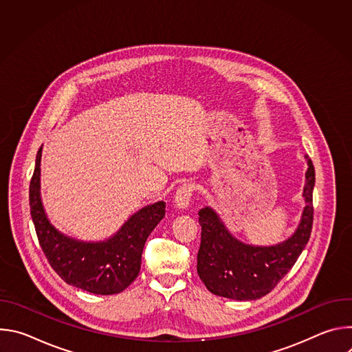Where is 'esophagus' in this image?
<instances>
[{
	"mask_svg": "<svg viewBox=\"0 0 352 352\" xmlns=\"http://www.w3.org/2000/svg\"><path fill=\"white\" fill-rule=\"evenodd\" d=\"M192 192H193V186L190 184H184L177 189L174 196V205L178 210H185L189 206Z\"/></svg>",
	"mask_w": 352,
	"mask_h": 352,
	"instance_id": "obj_1",
	"label": "esophagus"
}]
</instances>
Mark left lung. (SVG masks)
<instances>
[{
	"mask_svg": "<svg viewBox=\"0 0 352 352\" xmlns=\"http://www.w3.org/2000/svg\"><path fill=\"white\" fill-rule=\"evenodd\" d=\"M305 159L308 170L302 196L307 205L296 230L283 242L269 246L245 243L228 231L214 209L206 206L199 210L202 236L196 269L212 294L236 300L259 299L295 265L309 241L314 223L315 168L312 160Z\"/></svg>",
	"mask_w": 352,
	"mask_h": 352,
	"instance_id": "left-lung-1",
	"label": "left lung"
}]
</instances>
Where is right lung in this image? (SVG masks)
I'll list each match as a JSON object with an SVG mask.
<instances>
[{"instance_id": "obj_1", "label": "right lung", "mask_w": 352, "mask_h": 352, "mask_svg": "<svg viewBox=\"0 0 352 352\" xmlns=\"http://www.w3.org/2000/svg\"><path fill=\"white\" fill-rule=\"evenodd\" d=\"M41 150L29 186L30 214L43 252L54 272L69 285L97 295L122 292L140 272L143 246L166 214V204L156 202L133 213L104 241H80L50 223L40 195Z\"/></svg>"}]
</instances>
